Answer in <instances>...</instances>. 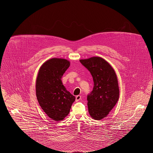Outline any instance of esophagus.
<instances>
[{
	"instance_id": "1",
	"label": "esophagus",
	"mask_w": 153,
	"mask_h": 153,
	"mask_svg": "<svg viewBox=\"0 0 153 153\" xmlns=\"http://www.w3.org/2000/svg\"><path fill=\"white\" fill-rule=\"evenodd\" d=\"M81 97L80 95L76 96V102H79L80 99H81Z\"/></svg>"
}]
</instances>
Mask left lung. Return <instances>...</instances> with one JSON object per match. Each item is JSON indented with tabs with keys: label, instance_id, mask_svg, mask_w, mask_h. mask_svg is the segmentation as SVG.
I'll return each instance as SVG.
<instances>
[{
	"label": "left lung",
	"instance_id": "obj_1",
	"mask_svg": "<svg viewBox=\"0 0 153 153\" xmlns=\"http://www.w3.org/2000/svg\"><path fill=\"white\" fill-rule=\"evenodd\" d=\"M80 61L90 72L94 82L93 90L87 96L89 114L94 119L102 120L109 114L119 97L117 74L109 63L100 57Z\"/></svg>",
	"mask_w": 153,
	"mask_h": 153
}]
</instances>
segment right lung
Returning a JSON list of instances; mask_svg holds the SVG:
<instances>
[{
  "mask_svg": "<svg viewBox=\"0 0 153 153\" xmlns=\"http://www.w3.org/2000/svg\"><path fill=\"white\" fill-rule=\"evenodd\" d=\"M70 66L64 58H53L40 67L36 84L38 102L45 114L55 121L63 120L69 113L75 97L66 90L61 78Z\"/></svg>",
  "mask_w": 153,
  "mask_h": 153,
  "instance_id": "add662e5",
  "label": "right lung"
}]
</instances>
